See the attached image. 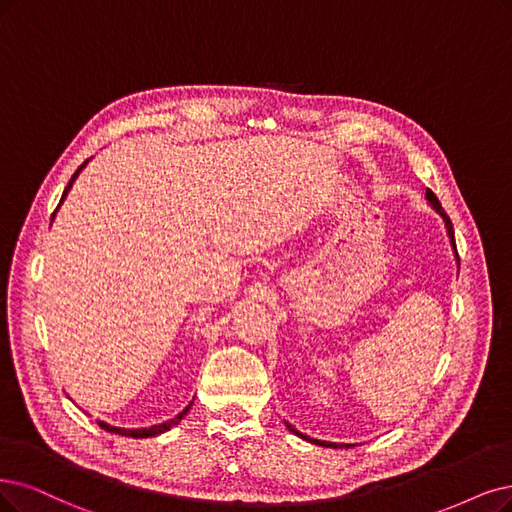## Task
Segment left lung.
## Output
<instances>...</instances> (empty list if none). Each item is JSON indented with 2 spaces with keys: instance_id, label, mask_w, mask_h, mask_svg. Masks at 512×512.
Returning a JSON list of instances; mask_svg holds the SVG:
<instances>
[{
  "instance_id": "left-lung-1",
  "label": "left lung",
  "mask_w": 512,
  "mask_h": 512,
  "mask_svg": "<svg viewBox=\"0 0 512 512\" xmlns=\"http://www.w3.org/2000/svg\"><path fill=\"white\" fill-rule=\"evenodd\" d=\"M426 198H428V202L437 208V213L443 217V221H445V227H447V234H449V238H451V244H453V249H456V238H453V225H451V219L447 217V213L443 211V206H441V202H439V198L434 196L430 189H426ZM456 255H458V251H456ZM460 259V257H458ZM287 428L291 430V432H295L297 437H301V439H306V441H312V443H316V445H323V447H344V445H337V443H329V441H318V439H308L306 434H301L299 430H295L291 424H287ZM346 447H350V445H346Z\"/></svg>"
}]
</instances>
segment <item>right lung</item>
<instances>
[{
  "mask_svg": "<svg viewBox=\"0 0 512 512\" xmlns=\"http://www.w3.org/2000/svg\"><path fill=\"white\" fill-rule=\"evenodd\" d=\"M86 166V162L75 170L73 173V177L69 179V185L65 187V192H63V198H61V202L65 200V196H67V192L71 189V185H73V181H75V177L80 175V170ZM54 217V215H52ZM194 403V401H192ZM192 403H189L179 415H175L173 420H168V422H164V424H158V426H151V428H135V430H128V428H118V426H109V424H105V422H99V426L103 428V430H107V432H113V434H122V437H132V439H147V437H156V434H162V432H166V430H170L173 428L175 424H179L181 420H183V415L189 411V407H192Z\"/></svg>",
  "mask_w": 512,
  "mask_h": 512,
  "instance_id": "1",
  "label": "right lung"
}]
</instances>
